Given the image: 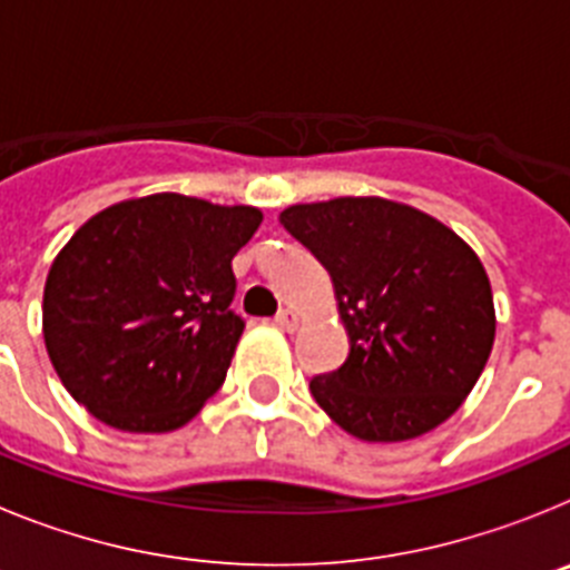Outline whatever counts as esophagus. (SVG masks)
<instances>
[{
	"label": "esophagus",
	"instance_id": "esophagus-1",
	"mask_svg": "<svg viewBox=\"0 0 570 570\" xmlns=\"http://www.w3.org/2000/svg\"><path fill=\"white\" fill-rule=\"evenodd\" d=\"M276 325L285 331H296V325H299V314L291 308H282L279 314H276Z\"/></svg>",
	"mask_w": 570,
	"mask_h": 570
}]
</instances>
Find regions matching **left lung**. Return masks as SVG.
<instances>
[{"mask_svg":"<svg viewBox=\"0 0 570 570\" xmlns=\"http://www.w3.org/2000/svg\"><path fill=\"white\" fill-rule=\"evenodd\" d=\"M334 279L351 351L311 380L316 405L356 440L428 434L462 405L491 356V282L451 228L411 205L342 196L279 214Z\"/></svg>","mask_w":570,"mask_h":570,"instance_id":"1","label":"left lung"}]
</instances>
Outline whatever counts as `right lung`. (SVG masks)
Segmentation results:
<instances>
[{"instance_id":"right-lung-1","label":"right lung","mask_w":570,"mask_h":570,"mask_svg":"<svg viewBox=\"0 0 570 570\" xmlns=\"http://www.w3.org/2000/svg\"><path fill=\"white\" fill-rule=\"evenodd\" d=\"M262 210L154 194L110 205L70 236L42 299L48 356L99 422L165 434L223 387L245 320L230 259Z\"/></svg>"}]
</instances>
